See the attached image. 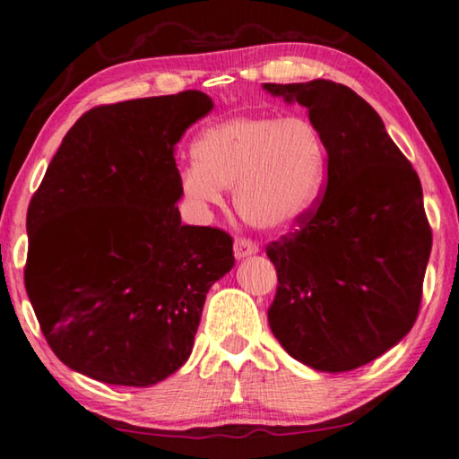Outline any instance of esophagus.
I'll list each match as a JSON object with an SVG mask.
<instances>
[{"label":"esophagus","mask_w":459,"mask_h":459,"mask_svg":"<svg viewBox=\"0 0 459 459\" xmlns=\"http://www.w3.org/2000/svg\"><path fill=\"white\" fill-rule=\"evenodd\" d=\"M258 252V246L252 242V239H247V238H236V242H234V254H236V258L238 260H244V258H247V256H254V254Z\"/></svg>","instance_id":"1"}]
</instances>
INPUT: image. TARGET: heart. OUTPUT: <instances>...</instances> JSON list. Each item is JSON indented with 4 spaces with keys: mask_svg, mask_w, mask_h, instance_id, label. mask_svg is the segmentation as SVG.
Returning a JSON list of instances; mask_svg holds the SVG:
<instances>
[{
    "mask_svg": "<svg viewBox=\"0 0 459 459\" xmlns=\"http://www.w3.org/2000/svg\"><path fill=\"white\" fill-rule=\"evenodd\" d=\"M193 159L180 175L186 197L217 205L221 189H236L239 215L262 230L299 221L327 183L325 140L307 117L228 119L203 130Z\"/></svg>",
    "mask_w": 459,
    "mask_h": 459,
    "instance_id": "obj_1",
    "label": "heart"
}]
</instances>
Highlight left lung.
<instances>
[{"mask_svg":"<svg viewBox=\"0 0 459 459\" xmlns=\"http://www.w3.org/2000/svg\"><path fill=\"white\" fill-rule=\"evenodd\" d=\"M264 89L309 109L329 152L323 197L266 246L279 276L270 329L315 370H354L399 343L419 315L431 254L420 180L350 87L315 79Z\"/></svg>","mask_w":459,"mask_h":459,"instance_id":"1","label":"left lung"}]
</instances>
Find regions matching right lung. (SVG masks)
Segmentation results:
<instances>
[{"label":"right lung","instance_id":"add662e5","mask_svg":"<svg viewBox=\"0 0 459 459\" xmlns=\"http://www.w3.org/2000/svg\"><path fill=\"white\" fill-rule=\"evenodd\" d=\"M213 109L201 91L89 109L28 209L26 292L50 350L85 377L150 386L191 356L223 230L183 225L175 146Z\"/></svg>","mask_w":459,"mask_h":459}]
</instances>
